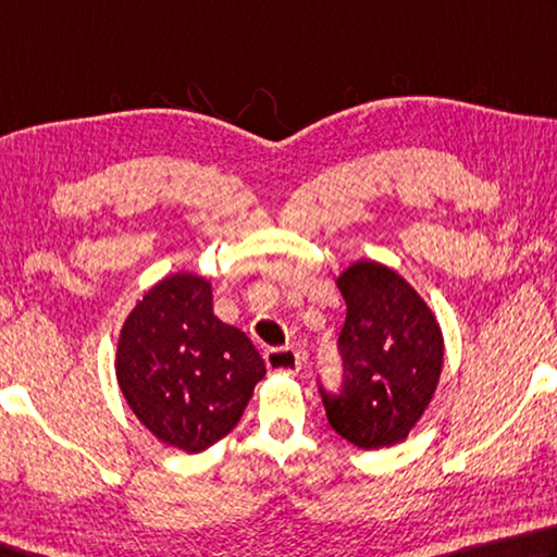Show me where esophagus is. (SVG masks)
Returning a JSON list of instances; mask_svg holds the SVG:
<instances>
[{
    "mask_svg": "<svg viewBox=\"0 0 557 557\" xmlns=\"http://www.w3.org/2000/svg\"><path fill=\"white\" fill-rule=\"evenodd\" d=\"M265 362L270 370L275 372H297L301 368V356L295 348H268Z\"/></svg>",
    "mask_w": 557,
    "mask_h": 557,
    "instance_id": "34e87169",
    "label": "esophagus"
}]
</instances>
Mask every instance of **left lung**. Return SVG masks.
I'll list each match as a JSON object with an SVG mask.
<instances>
[{"mask_svg":"<svg viewBox=\"0 0 557 557\" xmlns=\"http://www.w3.org/2000/svg\"><path fill=\"white\" fill-rule=\"evenodd\" d=\"M336 285L348 307L338 336L343 384H319L323 409L352 446L389 448L409 436L438 387L441 326L419 292L375 260L352 262Z\"/></svg>","mask_w":557,"mask_h":557,"instance_id":"left-lung-1","label":"left lung"}]
</instances>
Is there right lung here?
<instances>
[{"label": "right lung", "instance_id": "add662e5", "mask_svg": "<svg viewBox=\"0 0 557 557\" xmlns=\"http://www.w3.org/2000/svg\"><path fill=\"white\" fill-rule=\"evenodd\" d=\"M265 377L250 338L216 319L211 285L175 272L150 287L121 329L116 380L131 411L165 446L201 453L234 431Z\"/></svg>", "mask_w": 557, "mask_h": 557}]
</instances>
